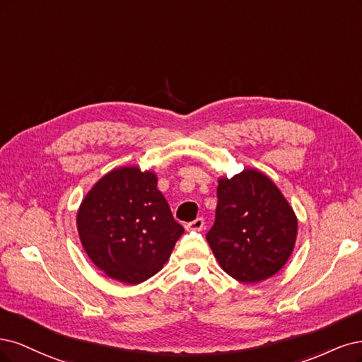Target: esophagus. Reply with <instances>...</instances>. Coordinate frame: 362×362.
Masks as SVG:
<instances>
[{
	"label": "esophagus",
	"mask_w": 362,
	"mask_h": 362,
	"mask_svg": "<svg viewBox=\"0 0 362 362\" xmlns=\"http://www.w3.org/2000/svg\"><path fill=\"white\" fill-rule=\"evenodd\" d=\"M186 230H194V231H202L204 227V219L203 218H197L192 223H188L185 226Z\"/></svg>",
	"instance_id": "34e87169"
}]
</instances>
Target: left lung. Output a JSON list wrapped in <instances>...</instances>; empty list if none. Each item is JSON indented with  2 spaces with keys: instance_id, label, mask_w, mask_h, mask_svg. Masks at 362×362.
Here are the masks:
<instances>
[{
  "instance_id": "left-lung-1",
  "label": "left lung",
  "mask_w": 362,
  "mask_h": 362,
  "mask_svg": "<svg viewBox=\"0 0 362 362\" xmlns=\"http://www.w3.org/2000/svg\"><path fill=\"white\" fill-rule=\"evenodd\" d=\"M298 218L278 186L255 168L218 179L215 224L207 242L219 266L240 283L271 278L290 259Z\"/></svg>"
}]
</instances>
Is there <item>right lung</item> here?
<instances>
[{
  "label": "right lung",
  "instance_id": "add662e5",
  "mask_svg": "<svg viewBox=\"0 0 362 362\" xmlns=\"http://www.w3.org/2000/svg\"><path fill=\"white\" fill-rule=\"evenodd\" d=\"M76 227L93 264L131 286L164 267L185 231L158 189L156 173L139 167L114 168L93 185Z\"/></svg>",
  "mask_w": 362,
  "mask_h": 362
}]
</instances>
